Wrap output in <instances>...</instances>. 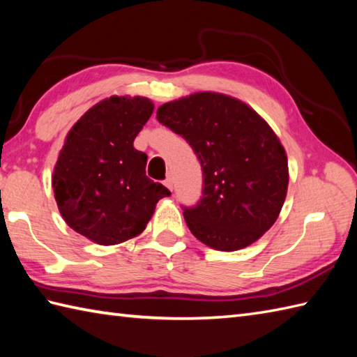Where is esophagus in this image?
<instances>
[{
  "label": "esophagus",
  "mask_w": 357,
  "mask_h": 357,
  "mask_svg": "<svg viewBox=\"0 0 357 357\" xmlns=\"http://www.w3.org/2000/svg\"><path fill=\"white\" fill-rule=\"evenodd\" d=\"M164 185H165L167 188H169V190H173V179H172V176H167V178H165Z\"/></svg>",
  "instance_id": "obj_1"
}]
</instances>
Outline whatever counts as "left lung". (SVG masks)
Instances as JSON below:
<instances>
[{"label":"left lung","mask_w":357,"mask_h":357,"mask_svg":"<svg viewBox=\"0 0 357 357\" xmlns=\"http://www.w3.org/2000/svg\"><path fill=\"white\" fill-rule=\"evenodd\" d=\"M156 118L190 144L202 167V198L183 207L190 231L221 252L259 239L276 222L288 187L285 150L265 119L216 92L165 102Z\"/></svg>","instance_id":"left-lung-1"}]
</instances>
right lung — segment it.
I'll list each match as a JSON object with an SVG mask.
<instances>
[{
	"mask_svg": "<svg viewBox=\"0 0 357 357\" xmlns=\"http://www.w3.org/2000/svg\"><path fill=\"white\" fill-rule=\"evenodd\" d=\"M142 96H110L82 115L59 151L52 187L67 225L100 245L146 229L169 188L146 176L147 155L133 141L153 113Z\"/></svg>",
	"mask_w": 357,
	"mask_h": 357,
	"instance_id": "add662e5",
	"label": "right lung"
}]
</instances>
